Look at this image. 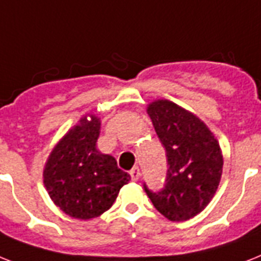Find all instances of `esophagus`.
<instances>
[{
	"mask_svg": "<svg viewBox=\"0 0 261 261\" xmlns=\"http://www.w3.org/2000/svg\"><path fill=\"white\" fill-rule=\"evenodd\" d=\"M130 175H131V179H133V181H138V179H139V177H141V170H139V167H134V169H131Z\"/></svg>",
	"mask_w": 261,
	"mask_h": 261,
	"instance_id": "obj_1",
	"label": "esophagus"
}]
</instances>
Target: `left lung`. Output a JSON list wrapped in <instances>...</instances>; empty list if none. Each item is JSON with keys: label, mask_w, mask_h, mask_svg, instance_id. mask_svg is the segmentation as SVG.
Returning <instances> with one entry per match:
<instances>
[{"label": "left lung", "mask_w": 261, "mask_h": 261, "mask_svg": "<svg viewBox=\"0 0 261 261\" xmlns=\"http://www.w3.org/2000/svg\"><path fill=\"white\" fill-rule=\"evenodd\" d=\"M147 114L166 150L164 188L143 185L152 205L170 221H185L204 211L215 196L222 174L219 141L194 114L170 100L150 103Z\"/></svg>", "instance_id": "1"}]
</instances>
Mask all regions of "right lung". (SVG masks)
<instances>
[{"instance_id":"right-lung-1","label":"right lung","mask_w":261,"mask_h":261,"mask_svg":"<svg viewBox=\"0 0 261 261\" xmlns=\"http://www.w3.org/2000/svg\"><path fill=\"white\" fill-rule=\"evenodd\" d=\"M83 116L61 138L46 160L44 185L65 215L91 220L109 211L130 174L120 170L114 156L96 149L100 119Z\"/></svg>"}]
</instances>
